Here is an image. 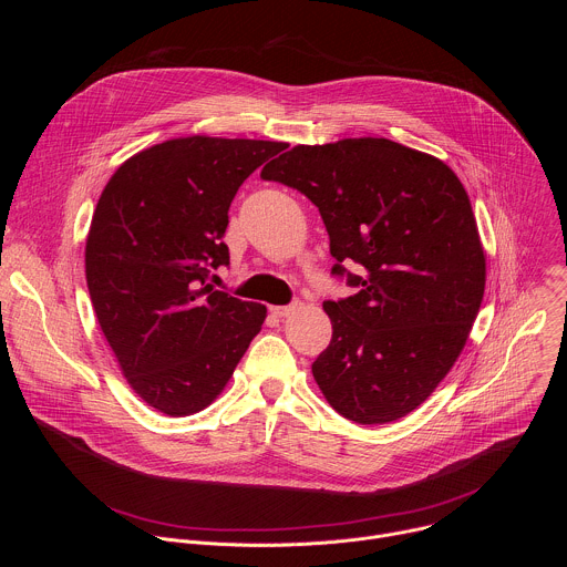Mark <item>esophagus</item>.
<instances>
[{"mask_svg":"<svg viewBox=\"0 0 567 567\" xmlns=\"http://www.w3.org/2000/svg\"><path fill=\"white\" fill-rule=\"evenodd\" d=\"M296 309H300V302H298V300H296V302H291V305H285V307H271V313H274V316H278V318H285V316L293 313Z\"/></svg>","mask_w":567,"mask_h":567,"instance_id":"esophagus-1","label":"esophagus"}]
</instances>
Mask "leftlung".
Segmentation results:
<instances>
[{
	"label": "left lung",
	"mask_w": 567,
	"mask_h": 567,
	"mask_svg": "<svg viewBox=\"0 0 567 567\" xmlns=\"http://www.w3.org/2000/svg\"><path fill=\"white\" fill-rule=\"evenodd\" d=\"M300 190L326 221L332 274L359 291L326 300L332 341L311 372L330 406L357 424L406 417L466 346L487 262L468 195L433 154L390 138L296 145L260 173Z\"/></svg>",
	"instance_id": "8db88e82"
}]
</instances>
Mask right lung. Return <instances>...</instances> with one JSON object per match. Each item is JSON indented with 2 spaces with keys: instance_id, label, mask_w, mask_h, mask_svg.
Returning a JSON list of instances; mask_svg holds the SVG:
<instances>
[{
  "instance_id": "obj_1",
  "label": "right lung",
  "mask_w": 567,
  "mask_h": 567,
  "mask_svg": "<svg viewBox=\"0 0 567 567\" xmlns=\"http://www.w3.org/2000/svg\"><path fill=\"white\" fill-rule=\"evenodd\" d=\"M287 143L179 136L130 156L96 204L85 274L130 388L158 413L204 411L262 330L267 307L208 285L228 265V206Z\"/></svg>"
}]
</instances>
